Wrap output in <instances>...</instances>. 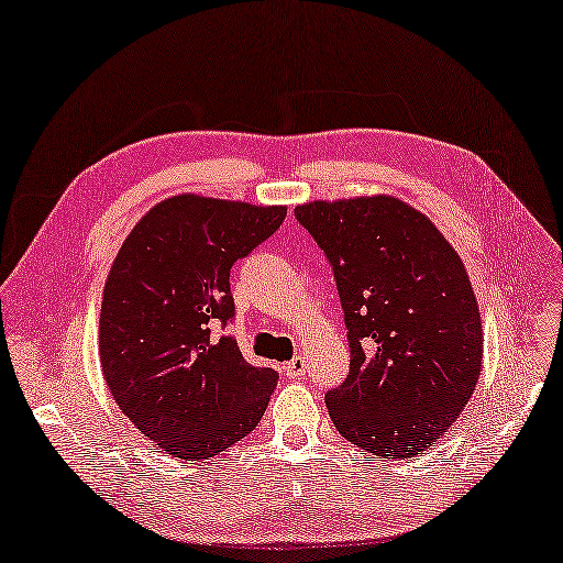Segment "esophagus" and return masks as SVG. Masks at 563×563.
I'll return each instance as SVG.
<instances>
[{
    "label": "esophagus",
    "instance_id": "1",
    "mask_svg": "<svg viewBox=\"0 0 563 563\" xmlns=\"http://www.w3.org/2000/svg\"><path fill=\"white\" fill-rule=\"evenodd\" d=\"M282 373H284V377H289V379H300L306 375V363H303V358H296L294 361H289V363H284L282 365Z\"/></svg>",
    "mask_w": 563,
    "mask_h": 563
}]
</instances>
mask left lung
I'll use <instances>...</instances> for the list:
<instances>
[{
  "mask_svg": "<svg viewBox=\"0 0 563 563\" xmlns=\"http://www.w3.org/2000/svg\"><path fill=\"white\" fill-rule=\"evenodd\" d=\"M332 265L349 375L324 404L344 440L406 461L432 446L473 396L483 327L461 257L428 217L396 198L294 210Z\"/></svg>",
  "mask_w": 563,
  "mask_h": 563,
  "instance_id": "left-lung-1",
  "label": "left lung"
}]
</instances>
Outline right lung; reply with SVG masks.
Returning a JSON list of instances; mask_svg holds the SVG:
<instances>
[{"mask_svg": "<svg viewBox=\"0 0 563 563\" xmlns=\"http://www.w3.org/2000/svg\"><path fill=\"white\" fill-rule=\"evenodd\" d=\"M286 208L176 196L123 241L100 318L102 373L123 416L176 459L202 461L255 430L277 387L243 358L231 267L277 231Z\"/></svg>", "mask_w": 563, "mask_h": 563, "instance_id": "1", "label": "right lung"}]
</instances>
